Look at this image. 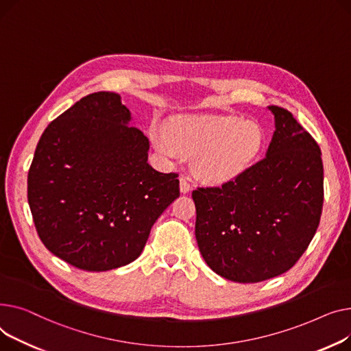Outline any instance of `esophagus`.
<instances>
[{"label": "esophagus", "mask_w": 351, "mask_h": 351, "mask_svg": "<svg viewBox=\"0 0 351 351\" xmlns=\"http://www.w3.org/2000/svg\"><path fill=\"white\" fill-rule=\"evenodd\" d=\"M180 190L181 193H189L191 190V184L187 177H180Z\"/></svg>", "instance_id": "1"}]
</instances>
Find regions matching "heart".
Segmentation results:
<instances>
[{
    "label": "heart",
    "mask_w": 351,
    "mask_h": 351,
    "mask_svg": "<svg viewBox=\"0 0 351 351\" xmlns=\"http://www.w3.org/2000/svg\"><path fill=\"white\" fill-rule=\"evenodd\" d=\"M153 140L162 153L177 150L182 156H193V167L201 178L223 182L252 166L263 147L265 134L254 120L184 114L169 121L167 137L154 133Z\"/></svg>",
    "instance_id": "heart-1"
}]
</instances>
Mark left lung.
<instances>
[{"label":"left lung","instance_id":"left-lung-1","mask_svg":"<svg viewBox=\"0 0 351 351\" xmlns=\"http://www.w3.org/2000/svg\"><path fill=\"white\" fill-rule=\"evenodd\" d=\"M266 157L219 187H197L195 238L219 276L256 283L289 271L313 239L323 210L322 152L293 114L269 106Z\"/></svg>","mask_w":351,"mask_h":351}]
</instances>
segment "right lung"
<instances>
[{
	"label": "right lung",
	"instance_id": "right-lung-1",
	"mask_svg": "<svg viewBox=\"0 0 351 351\" xmlns=\"http://www.w3.org/2000/svg\"><path fill=\"white\" fill-rule=\"evenodd\" d=\"M129 120L117 93H90L51 121L35 149L28 204L36 232L79 269L137 259L153 223L180 197L178 174L150 166L149 138Z\"/></svg>",
	"mask_w": 351,
	"mask_h": 351
}]
</instances>
